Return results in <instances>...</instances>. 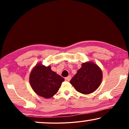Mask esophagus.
Returning a JSON list of instances; mask_svg holds the SVG:
<instances>
[{
  "mask_svg": "<svg viewBox=\"0 0 129 129\" xmlns=\"http://www.w3.org/2000/svg\"><path fill=\"white\" fill-rule=\"evenodd\" d=\"M72 79L71 76H68V77L65 78V80L67 81V82H69V81L70 80V79Z\"/></svg>",
  "mask_w": 129,
  "mask_h": 129,
  "instance_id": "1",
  "label": "esophagus"
}]
</instances>
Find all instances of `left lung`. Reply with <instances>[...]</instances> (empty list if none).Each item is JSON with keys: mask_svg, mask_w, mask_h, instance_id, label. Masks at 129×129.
Instances as JSON below:
<instances>
[{"mask_svg": "<svg viewBox=\"0 0 129 129\" xmlns=\"http://www.w3.org/2000/svg\"><path fill=\"white\" fill-rule=\"evenodd\" d=\"M103 73L99 67L93 61L83 63L82 68L70 81L76 90L82 94L93 93L99 87Z\"/></svg>", "mask_w": 129, "mask_h": 129, "instance_id": "1", "label": "left lung"}]
</instances>
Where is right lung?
<instances>
[{
    "mask_svg": "<svg viewBox=\"0 0 129 129\" xmlns=\"http://www.w3.org/2000/svg\"><path fill=\"white\" fill-rule=\"evenodd\" d=\"M64 80V78L51 70L50 66H45L40 62L33 68L29 76V82L33 91L46 99L56 94Z\"/></svg>",
    "mask_w": 129,
    "mask_h": 129,
    "instance_id": "obj_1",
    "label": "right lung"
}]
</instances>
